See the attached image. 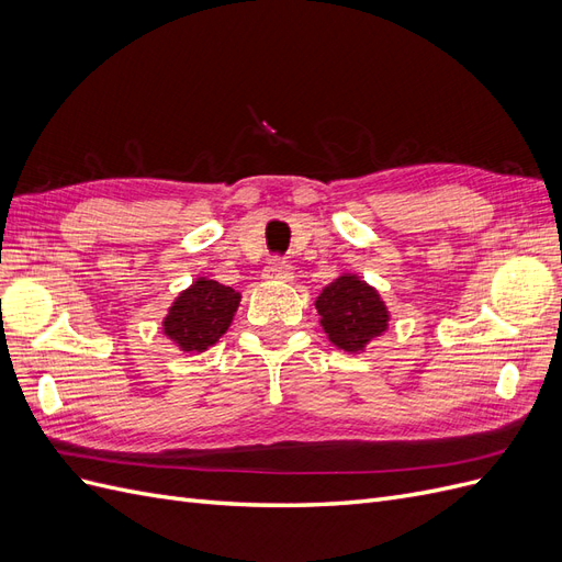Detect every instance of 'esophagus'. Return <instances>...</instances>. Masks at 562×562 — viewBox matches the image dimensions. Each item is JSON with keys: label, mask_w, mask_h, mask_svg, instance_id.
Here are the masks:
<instances>
[{"label": "esophagus", "mask_w": 562, "mask_h": 562, "mask_svg": "<svg viewBox=\"0 0 562 562\" xmlns=\"http://www.w3.org/2000/svg\"><path fill=\"white\" fill-rule=\"evenodd\" d=\"M267 281H274V283H291L293 281V269L291 265H285L283 260H274L265 267V274Z\"/></svg>", "instance_id": "1"}]
</instances>
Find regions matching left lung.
<instances>
[{"instance_id": "obj_1", "label": "left lung", "mask_w": 562, "mask_h": 562, "mask_svg": "<svg viewBox=\"0 0 562 562\" xmlns=\"http://www.w3.org/2000/svg\"><path fill=\"white\" fill-rule=\"evenodd\" d=\"M314 307L328 342L345 353L366 351L372 339L389 330L391 312L380 291L349 271L323 285Z\"/></svg>"}]
</instances>
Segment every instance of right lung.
Instances as JSON below:
<instances>
[{"mask_svg":"<svg viewBox=\"0 0 562 562\" xmlns=\"http://www.w3.org/2000/svg\"><path fill=\"white\" fill-rule=\"evenodd\" d=\"M239 302L241 293L234 288L209 277H196L171 302L161 330L182 353H201L229 330Z\"/></svg>","mask_w":562,"mask_h":562,"instance_id":"1","label":"right lung"}]
</instances>
